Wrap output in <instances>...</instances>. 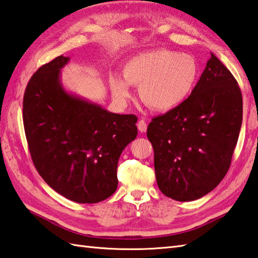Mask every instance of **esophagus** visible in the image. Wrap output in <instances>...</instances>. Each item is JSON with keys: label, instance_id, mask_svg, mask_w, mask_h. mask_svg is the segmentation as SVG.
Here are the masks:
<instances>
[{"label": "esophagus", "instance_id": "obj_1", "mask_svg": "<svg viewBox=\"0 0 258 258\" xmlns=\"http://www.w3.org/2000/svg\"><path fill=\"white\" fill-rule=\"evenodd\" d=\"M138 128H139V131L141 133H145L146 132V130H147V123L145 122L144 119H141V120H139V123H138Z\"/></svg>", "mask_w": 258, "mask_h": 258}]
</instances>
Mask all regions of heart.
I'll return each instance as SVG.
<instances>
[{
	"mask_svg": "<svg viewBox=\"0 0 258 258\" xmlns=\"http://www.w3.org/2000/svg\"><path fill=\"white\" fill-rule=\"evenodd\" d=\"M123 79H111L114 96L125 101L130 85L140 86V95L147 106L168 111L180 105L193 91L199 79L194 56L169 50L145 52L130 58L123 67Z\"/></svg>",
	"mask_w": 258,
	"mask_h": 258,
	"instance_id": "obj_1",
	"label": "heart"
}]
</instances>
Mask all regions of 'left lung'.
Instances as JSON below:
<instances>
[{
	"instance_id": "left-lung-1",
	"label": "left lung",
	"mask_w": 258,
	"mask_h": 258,
	"mask_svg": "<svg viewBox=\"0 0 258 258\" xmlns=\"http://www.w3.org/2000/svg\"><path fill=\"white\" fill-rule=\"evenodd\" d=\"M242 120L237 82L211 53L190 95L177 107L153 118L147 127L162 193L189 202L215 188L231 165Z\"/></svg>"
}]
</instances>
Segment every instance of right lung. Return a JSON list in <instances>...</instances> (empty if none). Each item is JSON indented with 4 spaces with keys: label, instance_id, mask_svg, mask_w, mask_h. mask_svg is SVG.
I'll return each mask as SVG.
<instances>
[{
    "label": "right lung",
    "instance_id": "obj_1",
    "mask_svg": "<svg viewBox=\"0 0 258 258\" xmlns=\"http://www.w3.org/2000/svg\"><path fill=\"white\" fill-rule=\"evenodd\" d=\"M57 56L32 76L23 123L33 163L46 184L76 203L94 204L117 188V163L136 139L138 117L115 114L64 89Z\"/></svg>",
    "mask_w": 258,
    "mask_h": 258
}]
</instances>
